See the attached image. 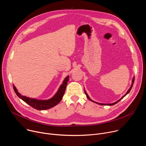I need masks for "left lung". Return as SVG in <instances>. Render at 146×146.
<instances>
[{
  "instance_id": "1",
  "label": "left lung",
  "mask_w": 146,
  "mask_h": 146,
  "mask_svg": "<svg viewBox=\"0 0 146 146\" xmlns=\"http://www.w3.org/2000/svg\"><path fill=\"white\" fill-rule=\"evenodd\" d=\"M134 80H135V77H133V79H132V84H131V87L129 88V89L128 90V91L127 92V93L125 94L122 97H121V99H119V100H118L117 102H114V103H98V102H95V101H94V100H92L90 97H89V96H88V95L87 94V92L86 91V90H85V89H84V92H85V94H86V96H87V98L90 100H91V101H92V102H94V103H97V104H98V105H108V106H112V105H115V104H116L117 103H118L119 101H120L123 98H124L125 96L128 94H129V92L131 91V89H132V86H133V82H134Z\"/></svg>"
}]
</instances>
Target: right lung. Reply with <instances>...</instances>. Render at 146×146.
Listing matches in <instances>:
<instances>
[{
  "label": "right lung",
  "mask_w": 146,
  "mask_h": 146,
  "mask_svg": "<svg viewBox=\"0 0 146 146\" xmlns=\"http://www.w3.org/2000/svg\"><path fill=\"white\" fill-rule=\"evenodd\" d=\"M69 76H68L64 79L62 84L60 86L58 91L54 95V96L47 100H39L22 95L18 92L17 89L14 84L13 88L17 95L20 99H21L23 101H24L25 103L28 104V105H30L31 107L38 110H45L51 109L52 107H54L60 102V100L62 99V97H63L65 94L66 86L68 84V81H69Z\"/></svg>",
  "instance_id": "right-lung-1"
}]
</instances>
